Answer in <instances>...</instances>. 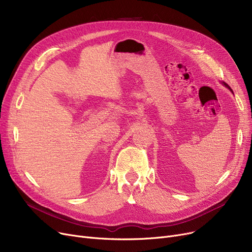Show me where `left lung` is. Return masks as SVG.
<instances>
[{"instance_id": "8db88e82", "label": "left lung", "mask_w": 252, "mask_h": 252, "mask_svg": "<svg viewBox=\"0 0 252 252\" xmlns=\"http://www.w3.org/2000/svg\"><path fill=\"white\" fill-rule=\"evenodd\" d=\"M221 84H222V85H223V86H224V87H226V88H228V89H229V90H230V91H231V92H232V93H233V91H232V90H231V88H230V87H229V85H228V84H226V83H223V82H221Z\"/></svg>"}]
</instances>
